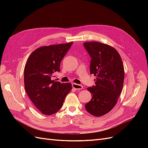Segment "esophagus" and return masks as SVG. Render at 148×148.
Segmentation results:
<instances>
[{
    "label": "esophagus",
    "mask_w": 148,
    "mask_h": 148,
    "mask_svg": "<svg viewBox=\"0 0 148 148\" xmlns=\"http://www.w3.org/2000/svg\"><path fill=\"white\" fill-rule=\"evenodd\" d=\"M72 87L75 89V90H79V89H82L83 88V86H82V85H79L76 83H72Z\"/></svg>",
    "instance_id": "1"
}]
</instances>
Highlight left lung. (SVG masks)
<instances>
[{
	"label": "left lung",
	"instance_id": "8db88e82",
	"mask_svg": "<svg viewBox=\"0 0 148 148\" xmlns=\"http://www.w3.org/2000/svg\"><path fill=\"white\" fill-rule=\"evenodd\" d=\"M83 46L91 59L90 73L96 77L95 86L88 88L92 98L85 104V109L91 115L100 117L117 104L123 85V65L119 52L107 44L86 42Z\"/></svg>",
	"mask_w": 148,
	"mask_h": 148
}]
</instances>
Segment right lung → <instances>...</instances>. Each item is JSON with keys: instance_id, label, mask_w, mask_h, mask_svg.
Listing matches in <instances>:
<instances>
[{"instance_id": "right-lung-1", "label": "right lung", "mask_w": 148, "mask_h": 148, "mask_svg": "<svg viewBox=\"0 0 148 148\" xmlns=\"http://www.w3.org/2000/svg\"><path fill=\"white\" fill-rule=\"evenodd\" d=\"M72 44L39 47L31 53L26 63L25 91L35 107L44 115H50L59 111L72 89L69 83L52 80L53 74L60 71V62Z\"/></svg>"}]
</instances>
